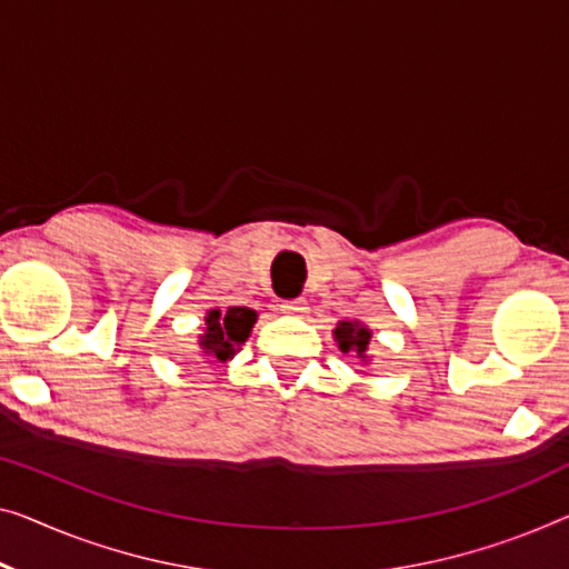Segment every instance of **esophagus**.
<instances>
[{
    "mask_svg": "<svg viewBox=\"0 0 569 569\" xmlns=\"http://www.w3.org/2000/svg\"><path fill=\"white\" fill-rule=\"evenodd\" d=\"M281 311L288 313V317H303V313L309 311V303L303 299H288L281 301Z\"/></svg>",
    "mask_w": 569,
    "mask_h": 569,
    "instance_id": "1",
    "label": "esophagus"
}]
</instances>
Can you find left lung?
<instances>
[{"instance_id":"1","label":"left lung","mask_w":569,"mask_h":569,"mask_svg":"<svg viewBox=\"0 0 569 569\" xmlns=\"http://www.w3.org/2000/svg\"><path fill=\"white\" fill-rule=\"evenodd\" d=\"M335 342L345 355L355 352L358 358L366 360V352L370 345V329L362 327L360 321H339L335 329Z\"/></svg>"}]
</instances>
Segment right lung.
<instances>
[{"mask_svg":"<svg viewBox=\"0 0 569 569\" xmlns=\"http://www.w3.org/2000/svg\"><path fill=\"white\" fill-rule=\"evenodd\" d=\"M258 313L248 307H230L227 311L211 309L207 313V329L199 337L201 352L207 355L209 362H227L234 358V352L250 337L252 325Z\"/></svg>","mask_w":569,"mask_h":569,"instance_id":"1","label":"right lung"}]
</instances>
